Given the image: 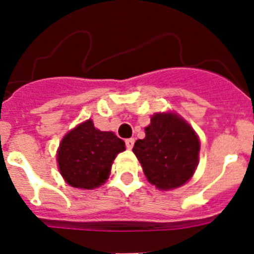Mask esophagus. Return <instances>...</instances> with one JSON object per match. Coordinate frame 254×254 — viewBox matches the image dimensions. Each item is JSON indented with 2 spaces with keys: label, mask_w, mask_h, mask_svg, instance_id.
<instances>
[{
  "label": "esophagus",
  "mask_w": 254,
  "mask_h": 254,
  "mask_svg": "<svg viewBox=\"0 0 254 254\" xmlns=\"http://www.w3.org/2000/svg\"><path fill=\"white\" fill-rule=\"evenodd\" d=\"M133 145H134V138H127V140H126V147H127V149L131 150L132 147H133Z\"/></svg>",
  "instance_id": "34e87169"
}]
</instances>
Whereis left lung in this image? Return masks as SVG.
Segmentation results:
<instances>
[{
	"mask_svg": "<svg viewBox=\"0 0 254 254\" xmlns=\"http://www.w3.org/2000/svg\"><path fill=\"white\" fill-rule=\"evenodd\" d=\"M145 133L132 151L147 181L164 190L185 185L198 161L199 141L193 128L177 114L156 113Z\"/></svg>",
	"mask_w": 254,
	"mask_h": 254,
	"instance_id": "1",
	"label": "left lung"
}]
</instances>
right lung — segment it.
I'll return each mask as SVG.
<instances>
[{"label":"right lung","mask_w":254,"mask_h":254,"mask_svg":"<svg viewBox=\"0 0 254 254\" xmlns=\"http://www.w3.org/2000/svg\"><path fill=\"white\" fill-rule=\"evenodd\" d=\"M125 150V141L113 132L96 129L89 120L61 141L57 154L60 173L69 186L93 190L107 181L117 154Z\"/></svg>","instance_id":"right-lung-1"}]
</instances>
